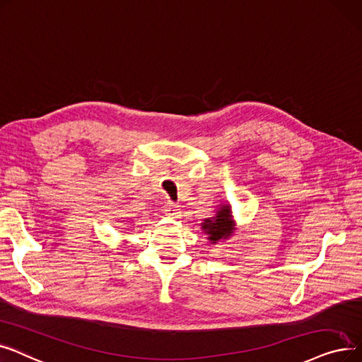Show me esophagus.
<instances>
[{
  "label": "esophagus",
  "instance_id": "esophagus-1",
  "mask_svg": "<svg viewBox=\"0 0 362 362\" xmlns=\"http://www.w3.org/2000/svg\"><path fill=\"white\" fill-rule=\"evenodd\" d=\"M163 211H165V215H168L170 218H178L181 215V208H180V206L170 203V202L163 206Z\"/></svg>",
  "mask_w": 362,
  "mask_h": 362
}]
</instances>
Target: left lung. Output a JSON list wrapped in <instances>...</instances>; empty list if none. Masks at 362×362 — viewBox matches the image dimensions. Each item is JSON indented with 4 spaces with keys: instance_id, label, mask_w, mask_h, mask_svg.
Segmentation results:
<instances>
[{
    "instance_id": "obj_1",
    "label": "left lung",
    "mask_w": 362,
    "mask_h": 362,
    "mask_svg": "<svg viewBox=\"0 0 362 362\" xmlns=\"http://www.w3.org/2000/svg\"><path fill=\"white\" fill-rule=\"evenodd\" d=\"M202 230L209 235L208 238L214 245L231 237V234L234 233V221L230 206H221L219 211L216 212V216L204 219V222H202Z\"/></svg>"
}]
</instances>
